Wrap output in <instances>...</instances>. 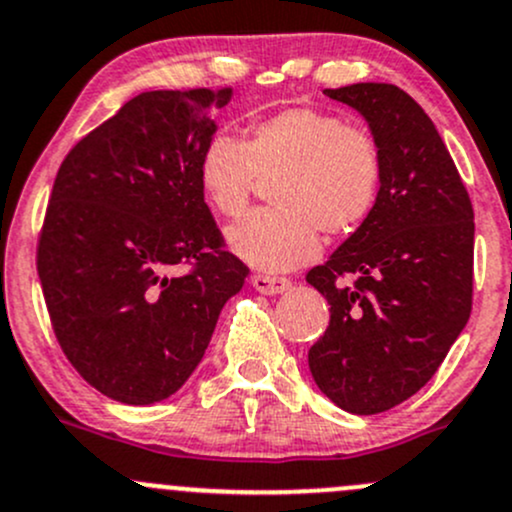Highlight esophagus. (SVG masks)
I'll return each instance as SVG.
<instances>
[{
    "instance_id": "34e87169",
    "label": "esophagus",
    "mask_w": 512,
    "mask_h": 512,
    "mask_svg": "<svg viewBox=\"0 0 512 512\" xmlns=\"http://www.w3.org/2000/svg\"><path fill=\"white\" fill-rule=\"evenodd\" d=\"M289 279L287 277H277V274H252V287L262 294H282L289 289Z\"/></svg>"
}]
</instances>
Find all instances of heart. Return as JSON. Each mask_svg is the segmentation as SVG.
<instances>
[{"instance_id": "obj_1", "label": "heart", "mask_w": 512, "mask_h": 512, "mask_svg": "<svg viewBox=\"0 0 512 512\" xmlns=\"http://www.w3.org/2000/svg\"><path fill=\"white\" fill-rule=\"evenodd\" d=\"M272 208H257L228 230L240 260L265 272L294 270L321 252V230L351 235L383 198L385 152L378 134L319 107H284L247 120L242 139L215 132L196 159L203 198L223 218L245 211L257 176Z\"/></svg>"}]
</instances>
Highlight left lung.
Returning <instances> with one entry per match:
<instances>
[{
    "label": "left lung",
    "instance_id": "left-lung-1",
    "mask_svg": "<svg viewBox=\"0 0 512 512\" xmlns=\"http://www.w3.org/2000/svg\"><path fill=\"white\" fill-rule=\"evenodd\" d=\"M368 120L385 152L378 211L306 274L331 304L309 348L316 385L341 410L378 414L437 373L473 304V206L427 112L390 83L324 90Z\"/></svg>",
    "mask_w": 512,
    "mask_h": 512
}]
</instances>
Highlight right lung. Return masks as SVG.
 Wrapping results in <instances>:
<instances>
[{"instance_id": "right-lung-1", "label": "right lung", "mask_w": 512, "mask_h": 512, "mask_svg": "<svg viewBox=\"0 0 512 512\" xmlns=\"http://www.w3.org/2000/svg\"><path fill=\"white\" fill-rule=\"evenodd\" d=\"M230 95H137L75 144L53 181L36 245L53 333L80 378L125 405L186 383L250 274L196 181L211 112Z\"/></svg>"}]
</instances>
